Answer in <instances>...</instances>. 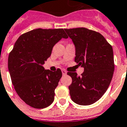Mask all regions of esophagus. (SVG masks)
<instances>
[{
  "mask_svg": "<svg viewBox=\"0 0 127 127\" xmlns=\"http://www.w3.org/2000/svg\"><path fill=\"white\" fill-rule=\"evenodd\" d=\"M62 73H63V75H65V74H66L67 72H66V71L64 69H62Z\"/></svg>",
  "mask_w": 127,
  "mask_h": 127,
  "instance_id": "obj_1",
  "label": "esophagus"
}]
</instances>
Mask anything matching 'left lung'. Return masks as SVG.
I'll list each match as a JSON object with an SVG mask.
<instances>
[{
  "instance_id": "obj_1",
  "label": "left lung",
  "mask_w": 127,
  "mask_h": 127,
  "mask_svg": "<svg viewBox=\"0 0 127 127\" xmlns=\"http://www.w3.org/2000/svg\"><path fill=\"white\" fill-rule=\"evenodd\" d=\"M64 30L75 46L74 61L84 67L81 76L67 72L72 78L68 87L71 99L80 105L93 104L106 91L113 78L112 46L98 32L83 27Z\"/></svg>"
}]
</instances>
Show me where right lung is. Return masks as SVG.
<instances>
[{
    "mask_svg": "<svg viewBox=\"0 0 127 127\" xmlns=\"http://www.w3.org/2000/svg\"><path fill=\"white\" fill-rule=\"evenodd\" d=\"M63 38H68L63 29H34L20 36L9 54L8 67L14 89L34 109L46 108L54 101L61 70H44L42 64Z\"/></svg>",
    "mask_w": 127,
    "mask_h": 127,
    "instance_id": "1",
    "label": "right lung"
}]
</instances>
